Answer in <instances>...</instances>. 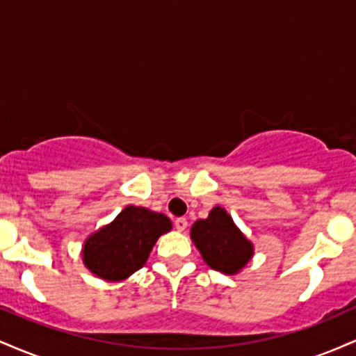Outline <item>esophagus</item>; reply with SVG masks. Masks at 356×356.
<instances>
[{"mask_svg":"<svg viewBox=\"0 0 356 356\" xmlns=\"http://www.w3.org/2000/svg\"><path fill=\"white\" fill-rule=\"evenodd\" d=\"M175 229L177 231H186V227H187V219L186 218H177L175 219Z\"/></svg>","mask_w":356,"mask_h":356,"instance_id":"obj_1","label":"esophagus"}]
</instances>
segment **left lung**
Masks as SVG:
<instances>
[{"mask_svg": "<svg viewBox=\"0 0 356 356\" xmlns=\"http://www.w3.org/2000/svg\"><path fill=\"white\" fill-rule=\"evenodd\" d=\"M191 238L207 264L226 275H236L252 256V244L244 238L222 207H214L207 219L195 220Z\"/></svg>", "mask_w": 356, "mask_h": 356, "instance_id": "left-lung-1", "label": "left lung"}]
</instances>
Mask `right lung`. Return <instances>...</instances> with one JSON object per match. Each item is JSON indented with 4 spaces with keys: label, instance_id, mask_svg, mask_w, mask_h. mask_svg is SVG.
<instances>
[{
    "label": "right lung",
    "instance_id": "1",
    "mask_svg": "<svg viewBox=\"0 0 356 356\" xmlns=\"http://www.w3.org/2000/svg\"><path fill=\"white\" fill-rule=\"evenodd\" d=\"M170 227V219L161 212L127 206L113 222L87 239L85 266L102 280H125L144 266L155 241Z\"/></svg>",
    "mask_w": 356,
    "mask_h": 356
}]
</instances>
